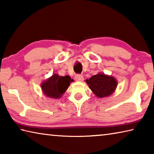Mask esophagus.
<instances>
[{
  "label": "esophagus",
  "mask_w": 154,
  "mask_h": 154,
  "mask_svg": "<svg viewBox=\"0 0 154 154\" xmlns=\"http://www.w3.org/2000/svg\"><path fill=\"white\" fill-rule=\"evenodd\" d=\"M83 79V76L81 74H77L76 76H75V80L77 81V82H82Z\"/></svg>",
  "instance_id": "34e87169"
}]
</instances>
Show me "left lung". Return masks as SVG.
I'll use <instances>...</instances> for the list:
<instances>
[{
    "instance_id": "obj_1",
    "label": "left lung",
    "mask_w": 154,
    "mask_h": 154,
    "mask_svg": "<svg viewBox=\"0 0 154 154\" xmlns=\"http://www.w3.org/2000/svg\"><path fill=\"white\" fill-rule=\"evenodd\" d=\"M85 82L93 93L98 98L106 97L112 94L118 84L113 77L108 76L103 73L93 75Z\"/></svg>"
}]
</instances>
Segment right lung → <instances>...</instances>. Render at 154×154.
Masks as SVG:
<instances>
[{
	"instance_id": "right-lung-1",
	"label": "right lung",
	"mask_w": 154,
	"mask_h": 154,
	"mask_svg": "<svg viewBox=\"0 0 154 154\" xmlns=\"http://www.w3.org/2000/svg\"><path fill=\"white\" fill-rule=\"evenodd\" d=\"M72 79L69 75L63 77L55 74L49 78L41 84L43 93L45 95L52 98H60L66 92Z\"/></svg>"
}]
</instances>
